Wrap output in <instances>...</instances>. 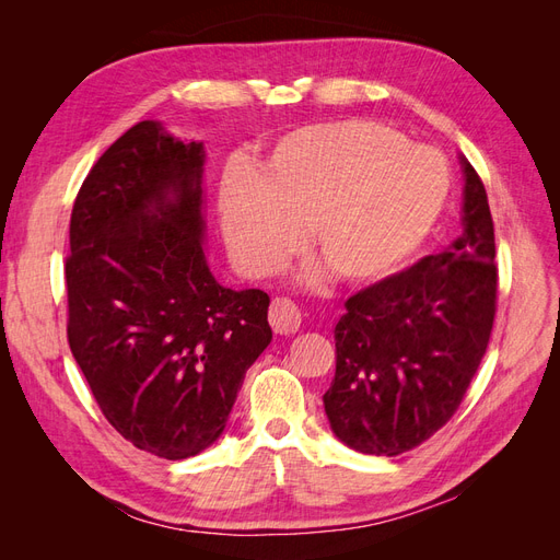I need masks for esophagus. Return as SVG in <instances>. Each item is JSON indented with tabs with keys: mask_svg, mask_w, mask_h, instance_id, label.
Listing matches in <instances>:
<instances>
[{
	"mask_svg": "<svg viewBox=\"0 0 560 560\" xmlns=\"http://www.w3.org/2000/svg\"><path fill=\"white\" fill-rule=\"evenodd\" d=\"M268 322L276 334H284V336L294 334L301 327V311L294 301L278 296V299H273V303H270Z\"/></svg>",
	"mask_w": 560,
	"mask_h": 560,
	"instance_id": "34e87169",
	"label": "esophagus"
}]
</instances>
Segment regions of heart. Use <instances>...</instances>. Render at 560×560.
<instances>
[{"instance_id":"b5f03b06","label":"heart","mask_w":560,"mask_h":560,"mask_svg":"<svg viewBox=\"0 0 560 560\" xmlns=\"http://www.w3.org/2000/svg\"><path fill=\"white\" fill-rule=\"evenodd\" d=\"M444 156L376 121H334L282 135L254 171L219 182L224 243L243 273L261 278L311 247L346 284H371L409 261L444 210Z\"/></svg>"}]
</instances>
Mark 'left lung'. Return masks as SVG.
<instances>
[{
  "label": "left lung",
  "mask_w": 560,
  "mask_h": 560,
  "mask_svg": "<svg viewBox=\"0 0 560 560\" xmlns=\"http://www.w3.org/2000/svg\"><path fill=\"white\" fill-rule=\"evenodd\" d=\"M463 165V235L346 301L336 322V374L322 397L341 442L399 455L444 428L493 331L498 266L488 196Z\"/></svg>",
  "instance_id": "8db88e82"
}]
</instances>
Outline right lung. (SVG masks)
Masks as SVG:
<instances>
[{"label": "right lung", "mask_w": 560, "mask_h": 560, "mask_svg": "<svg viewBox=\"0 0 560 560\" xmlns=\"http://www.w3.org/2000/svg\"><path fill=\"white\" fill-rule=\"evenodd\" d=\"M202 165V142L132 126L81 184L65 264L67 338L97 406L165 460L222 436L273 338L268 294L229 290L208 266Z\"/></svg>", "instance_id": "add662e5"}]
</instances>
